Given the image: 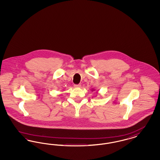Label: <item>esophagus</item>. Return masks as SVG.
I'll list each match as a JSON object with an SVG mask.
<instances>
[{
  "mask_svg": "<svg viewBox=\"0 0 160 160\" xmlns=\"http://www.w3.org/2000/svg\"><path fill=\"white\" fill-rule=\"evenodd\" d=\"M74 86L75 88H80V87L81 86V85H80V84H74Z\"/></svg>",
  "mask_w": 160,
  "mask_h": 160,
  "instance_id": "1",
  "label": "esophagus"
}]
</instances>
